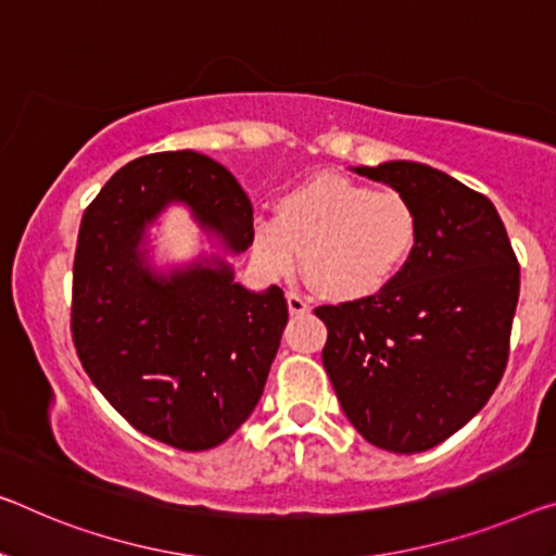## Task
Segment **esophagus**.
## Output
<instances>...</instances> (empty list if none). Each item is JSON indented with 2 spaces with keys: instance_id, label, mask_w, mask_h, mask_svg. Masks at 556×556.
Returning <instances> with one entry per match:
<instances>
[{
  "instance_id": "1",
  "label": "esophagus",
  "mask_w": 556,
  "mask_h": 556,
  "mask_svg": "<svg viewBox=\"0 0 556 556\" xmlns=\"http://www.w3.org/2000/svg\"><path fill=\"white\" fill-rule=\"evenodd\" d=\"M286 301H288L290 315H305L307 311H311V305H307V301H303V298L298 293H288Z\"/></svg>"
}]
</instances>
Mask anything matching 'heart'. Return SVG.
<instances>
[{"label":"heart","mask_w":556,"mask_h":556,"mask_svg":"<svg viewBox=\"0 0 556 556\" xmlns=\"http://www.w3.org/2000/svg\"><path fill=\"white\" fill-rule=\"evenodd\" d=\"M417 236L420 220L405 195L315 174L280 195L276 216L255 220L253 253L273 276H286L301 249V268L323 298L357 301L403 270Z\"/></svg>","instance_id":"obj_1"}]
</instances>
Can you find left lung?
Returning <instances> with one entry per match:
<instances>
[{
  "mask_svg": "<svg viewBox=\"0 0 556 556\" xmlns=\"http://www.w3.org/2000/svg\"><path fill=\"white\" fill-rule=\"evenodd\" d=\"M413 203L420 236L380 293L320 305L323 367L370 445L425 452L480 413L500 386L519 298V263L486 195L415 161L361 166Z\"/></svg>",
  "mask_w": 556,
  "mask_h": 556,
  "instance_id": "left-lung-1",
  "label": "left lung"
}]
</instances>
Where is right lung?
<instances>
[{"label": "right lung", "mask_w": 556, "mask_h": 556, "mask_svg": "<svg viewBox=\"0 0 556 556\" xmlns=\"http://www.w3.org/2000/svg\"><path fill=\"white\" fill-rule=\"evenodd\" d=\"M186 203L230 253L253 243V206L228 170L195 151L118 168L81 218L72 338L84 370L136 430L176 450L226 442L266 388L288 323L283 290L233 283L224 258L159 273L141 249L168 203Z\"/></svg>", "instance_id": "add662e5"}]
</instances>
